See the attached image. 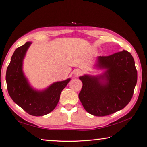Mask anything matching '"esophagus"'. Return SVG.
<instances>
[{
    "instance_id": "1",
    "label": "esophagus",
    "mask_w": 147,
    "mask_h": 147,
    "mask_svg": "<svg viewBox=\"0 0 147 147\" xmlns=\"http://www.w3.org/2000/svg\"><path fill=\"white\" fill-rule=\"evenodd\" d=\"M82 73V72L81 70L80 69H76L75 71H74V74H75L76 76H80V74H81Z\"/></svg>"
}]
</instances>
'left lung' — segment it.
Segmentation results:
<instances>
[{
	"mask_svg": "<svg viewBox=\"0 0 147 147\" xmlns=\"http://www.w3.org/2000/svg\"><path fill=\"white\" fill-rule=\"evenodd\" d=\"M96 65L106 71L100 76H80L83 86L78 97L88 113L103 117L122 110L131 101L137 71L133 56L125 50L98 57Z\"/></svg>",
	"mask_w": 147,
	"mask_h": 147,
	"instance_id": "8db88e82",
	"label": "left lung"
}]
</instances>
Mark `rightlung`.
<instances>
[{
    "label": "right lung",
    "instance_id": "add662e5",
    "mask_svg": "<svg viewBox=\"0 0 147 147\" xmlns=\"http://www.w3.org/2000/svg\"><path fill=\"white\" fill-rule=\"evenodd\" d=\"M31 43L27 42L14 51L7 69L5 80L8 93L16 104L31 115L43 116L56 107L61 92L71 79L55 82L42 91L32 88L22 70L23 60Z\"/></svg>",
    "mask_w": 147,
    "mask_h": 147
}]
</instances>
